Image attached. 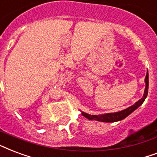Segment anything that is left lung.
Listing matches in <instances>:
<instances>
[{
  "mask_svg": "<svg viewBox=\"0 0 157 157\" xmlns=\"http://www.w3.org/2000/svg\"><path fill=\"white\" fill-rule=\"evenodd\" d=\"M145 83H146V88L144 90V94L141 100H139L137 102H136L133 105H132L130 107L127 108L126 109L119 111V112H115V113H105V114H100V115H90L86 113L82 112V115L86 117V118L90 120H97L100 122H105V123H113V122H117L123 120L127 116L131 114L134 110H136L137 108L139 107L140 105H142V103L144 102V100L147 96L148 94V86H149V81H148V71L147 72L145 78Z\"/></svg>",
  "mask_w": 157,
  "mask_h": 157,
  "instance_id": "8db88e82",
  "label": "left lung"
}]
</instances>
